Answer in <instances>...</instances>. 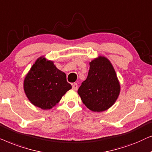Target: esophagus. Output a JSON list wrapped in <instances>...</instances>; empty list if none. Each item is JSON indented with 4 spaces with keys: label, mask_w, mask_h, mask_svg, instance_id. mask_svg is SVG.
<instances>
[{
    "label": "esophagus",
    "mask_w": 152,
    "mask_h": 152,
    "mask_svg": "<svg viewBox=\"0 0 152 152\" xmlns=\"http://www.w3.org/2000/svg\"><path fill=\"white\" fill-rule=\"evenodd\" d=\"M72 88H73V90H77L78 88L77 83H73V84H72Z\"/></svg>",
    "instance_id": "1"
}]
</instances>
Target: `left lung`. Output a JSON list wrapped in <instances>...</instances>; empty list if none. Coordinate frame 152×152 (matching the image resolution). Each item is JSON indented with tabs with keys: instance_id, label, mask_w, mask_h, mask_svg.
Returning <instances> with one entry per match:
<instances>
[{
	"instance_id": "1",
	"label": "left lung",
	"mask_w": 152,
	"mask_h": 152,
	"mask_svg": "<svg viewBox=\"0 0 152 152\" xmlns=\"http://www.w3.org/2000/svg\"><path fill=\"white\" fill-rule=\"evenodd\" d=\"M120 92V85L110 62L99 56L90 62L86 80L78 93L87 108L93 112H102L110 108Z\"/></svg>"
}]
</instances>
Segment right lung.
Wrapping results in <instances>:
<instances>
[{"label": "right lung", "mask_w": 152, "mask_h": 152, "mask_svg": "<svg viewBox=\"0 0 152 152\" xmlns=\"http://www.w3.org/2000/svg\"><path fill=\"white\" fill-rule=\"evenodd\" d=\"M72 88L66 74L53 62L40 57L36 60L23 82L28 99L34 106L48 110L56 106L62 96Z\"/></svg>", "instance_id": "add662e5"}]
</instances>
